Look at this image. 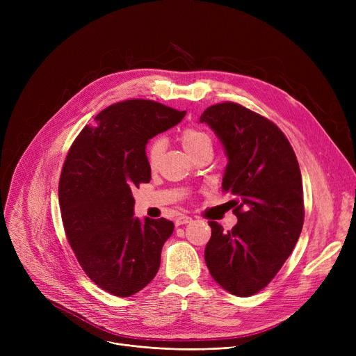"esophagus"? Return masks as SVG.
I'll use <instances>...</instances> for the list:
<instances>
[{
    "instance_id": "esophagus-1",
    "label": "esophagus",
    "mask_w": 356,
    "mask_h": 356,
    "mask_svg": "<svg viewBox=\"0 0 356 356\" xmlns=\"http://www.w3.org/2000/svg\"><path fill=\"white\" fill-rule=\"evenodd\" d=\"M189 222H192V218L188 216V215H179V216L175 219V223H176L177 227L186 225V223H189Z\"/></svg>"
}]
</instances>
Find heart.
Wrapping results in <instances>:
<instances>
[{
  "label": "heart",
  "mask_w": 356,
  "mask_h": 356,
  "mask_svg": "<svg viewBox=\"0 0 356 356\" xmlns=\"http://www.w3.org/2000/svg\"><path fill=\"white\" fill-rule=\"evenodd\" d=\"M180 141L184 147L186 152H188L192 157L196 156L197 153L203 152V149H211L213 148V138L212 136L202 128L197 127H186L181 134H180ZM164 152V140L163 138H156L152 143H149L147 148V163L149 168H156L159 167L161 157Z\"/></svg>",
  "instance_id": "1"
}]
</instances>
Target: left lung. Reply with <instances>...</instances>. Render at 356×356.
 <instances>
[{
  "mask_svg": "<svg viewBox=\"0 0 356 356\" xmlns=\"http://www.w3.org/2000/svg\"><path fill=\"white\" fill-rule=\"evenodd\" d=\"M228 156L223 192L235 196L236 225L211 220L204 261L215 282L239 297L263 290L286 263L305 222L303 184L294 149L274 122L235 102L200 115Z\"/></svg>",
  "mask_w": 356,
  "mask_h": 356,
  "instance_id": "1",
  "label": "left lung"
}]
</instances>
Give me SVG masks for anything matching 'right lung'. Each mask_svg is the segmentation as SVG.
<instances>
[{
	"instance_id": "add662e5",
	"label": "right lung",
	"mask_w": 356,
	"mask_h": 356,
	"mask_svg": "<svg viewBox=\"0 0 356 356\" xmlns=\"http://www.w3.org/2000/svg\"><path fill=\"white\" fill-rule=\"evenodd\" d=\"M184 115L149 99L114 104L81 131L66 156L59 180L65 232L86 275L111 294L138 293L160 268L175 223L134 218L133 191L152 179L148 140Z\"/></svg>"
}]
</instances>
